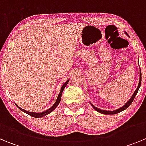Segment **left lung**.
Masks as SVG:
<instances>
[{"label": "left lung", "mask_w": 146, "mask_h": 146, "mask_svg": "<svg viewBox=\"0 0 146 146\" xmlns=\"http://www.w3.org/2000/svg\"><path fill=\"white\" fill-rule=\"evenodd\" d=\"M125 33H126V35H128V34H127V33H126V32H125ZM140 82H139L138 86H137V88L136 91H135V93H134V94H133L132 96H131V97L130 98L129 100V101L127 102H126V104H125L123 107H121V108H119V109H118V110H113V111H107V110H100V109H99V108H96V107H94V105H93V104H91V105L93 107V108H94V109L96 110V111H98V112H99V113H102V114H107V115L117 114V113H120V112L123 111V110H126V108H128V107L129 106L130 104H131V103H132V102H133V100H134V99H135V96H136L137 94V92H138V90H139V88H140V86H141V72H140Z\"/></svg>", "instance_id": "obj_1"}]
</instances>
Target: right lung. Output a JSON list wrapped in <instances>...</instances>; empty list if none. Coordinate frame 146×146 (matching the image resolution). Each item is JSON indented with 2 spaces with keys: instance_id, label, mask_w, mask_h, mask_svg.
Here are the masks:
<instances>
[{
  "instance_id": "add662e5",
  "label": "right lung",
  "mask_w": 146,
  "mask_h": 146,
  "mask_svg": "<svg viewBox=\"0 0 146 146\" xmlns=\"http://www.w3.org/2000/svg\"><path fill=\"white\" fill-rule=\"evenodd\" d=\"M68 82H69V80H67L66 82L65 83H64V84L63 85V86H62L61 89H60V94H59L58 96L57 100H56L55 103L53 104V105H52V107H51V108H50V109H48V110H46V111L42 112V113H32V112L26 111V110H23V109H22V108H20V107H18L17 105V104H16V105H17V108H19V109L21 110L22 111H23V112H24V113H27V114H28V115H31V116H32V117H34V118H41V117L44 116V115H46L49 114V113H51V112L53 111L54 110H55V108H57V106H58V105L59 103H60V99H61V95H62V93H63V91H64V88H65V87H66V85H67V83H68Z\"/></svg>"
}]
</instances>
